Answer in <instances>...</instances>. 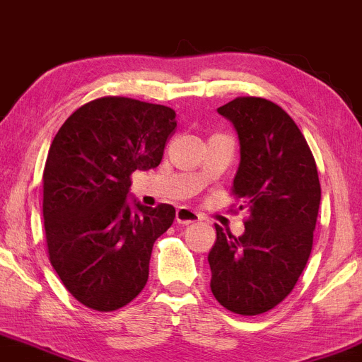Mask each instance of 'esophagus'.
Masks as SVG:
<instances>
[{"instance_id":"34e87169","label":"esophagus","mask_w":362,"mask_h":362,"mask_svg":"<svg viewBox=\"0 0 362 362\" xmlns=\"http://www.w3.org/2000/svg\"><path fill=\"white\" fill-rule=\"evenodd\" d=\"M175 219L178 224H190L195 221H201V216L195 213V211L189 209V207H178Z\"/></svg>"}]
</instances>
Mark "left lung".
Instances as JSON below:
<instances>
[{"label": "left lung", "instance_id": "8db88e82", "mask_svg": "<svg viewBox=\"0 0 362 362\" xmlns=\"http://www.w3.org/2000/svg\"><path fill=\"white\" fill-rule=\"evenodd\" d=\"M240 141L233 194L247 211L236 238L216 224L211 291L243 317L272 310L293 291L313 247L320 189L317 163L294 120L276 103L240 97L219 107Z\"/></svg>", "mask_w": 362, "mask_h": 362}]
</instances>
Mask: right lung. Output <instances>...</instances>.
<instances>
[{
	"mask_svg": "<svg viewBox=\"0 0 362 362\" xmlns=\"http://www.w3.org/2000/svg\"><path fill=\"white\" fill-rule=\"evenodd\" d=\"M177 127L170 107L103 97L62 124L44 168L49 260L66 289L97 311L126 306L143 291L158 236L175 207L131 197L132 172L156 168Z\"/></svg>",
	"mask_w": 362,
	"mask_h": 362,
	"instance_id": "add662e5",
	"label": "right lung"
}]
</instances>
